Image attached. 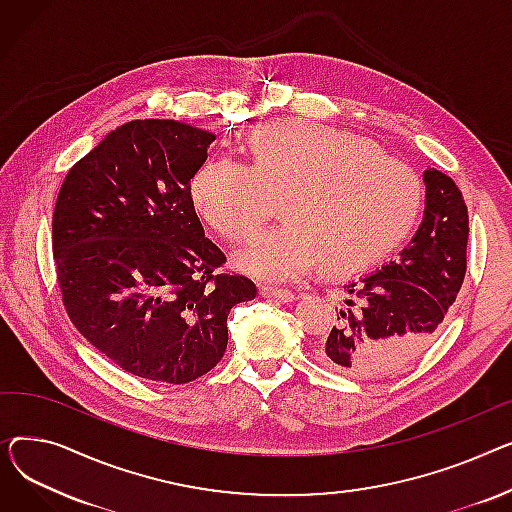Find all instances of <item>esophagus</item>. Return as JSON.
Segmentation results:
<instances>
[{
    "mask_svg": "<svg viewBox=\"0 0 512 512\" xmlns=\"http://www.w3.org/2000/svg\"><path fill=\"white\" fill-rule=\"evenodd\" d=\"M260 297L275 299V302H283V304L295 302V299H297V295L291 293V291H277V289H266V287L260 289Z\"/></svg>",
    "mask_w": 512,
    "mask_h": 512,
    "instance_id": "34e87169",
    "label": "esophagus"
}]
</instances>
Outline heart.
Returning <instances> with one entry per match:
<instances>
[{
	"label": "heart",
	"instance_id": "1",
	"mask_svg": "<svg viewBox=\"0 0 512 512\" xmlns=\"http://www.w3.org/2000/svg\"><path fill=\"white\" fill-rule=\"evenodd\" d=\"M250 163L206 159L190 179L196 213L229 239L252 237L283 194L285 223L239 250L244 275L285 285L320 264L335 275L393 252L413 229L424 188L411 167L347 130L285 119L258 126Z\"/></svg>",
	"mask_w": 512,
	"mask_h": 512
}]
</instances>
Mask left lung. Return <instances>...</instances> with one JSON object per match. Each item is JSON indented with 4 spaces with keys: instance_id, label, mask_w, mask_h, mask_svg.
<instances>
[{
    "instance_id": "left-lung-1",
    "label": "left lung",
    "mask_w": 512,
    "mask_h": 512,
    "mask_svg": "<svg viewBox=\"0 0 512 512\" xmlns=\"http://www.w3.org/2000/svg\"><path fill=\"white\" fill-rule=\"evenodd\" d=\"M424 217L395 262L345 285L337 322L318 343L326 368L359 378L403 370L438 337L467 268L469 215L442 171H424Z\"/></svg>"
}]
</instances>
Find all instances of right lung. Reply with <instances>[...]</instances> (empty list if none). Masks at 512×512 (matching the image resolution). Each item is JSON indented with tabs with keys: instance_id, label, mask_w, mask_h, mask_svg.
Here are the masks:
<instances>
[{
	"instance_id": "obj_1",
	"label": "right lung",
	"mask_w": 512,
	"mask_h": 512,
	"mask_svg": "<svg viewBox=\"0 0 512 512\" xmlns=\"http://www.w3.org/2000/svg\"><path fill=\"white\" fill-rule=\"evenodd\" d=\"M217 136L173 119L109 132L66 175L53 213L64 306L80 335L122 370L186 384L227 349V316L250 302L246 277L215 275L190 179Z\"/></svg>"
}]
</instances>
